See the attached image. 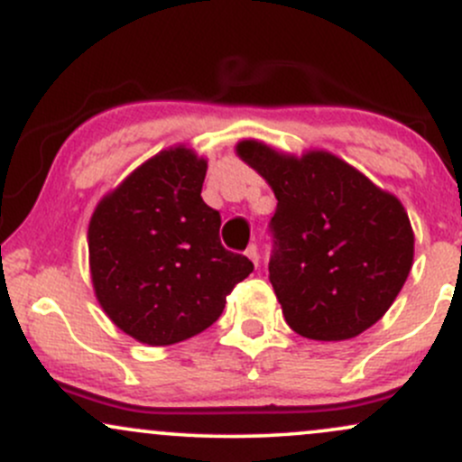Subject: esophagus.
I'll use <instances>...</instances> for the list:
<instances>
[{
    "label": "esophagus",
    "instance_id": "1",
    "mask_svg": "<svg viewBox=\"0 0 462 462\" xmlns=\"http://www.w3.org/2000/svg\"><path fill=\"white\" fill-rule=\"evenodd\" d=\"M246 257L251 259V262L255 263V266H257V263H259V251H257V246H255V245H251V246L246 248Z\"/></svg>",
    "mask_w": 462,
    "mask_h": 462
}]
</instances>
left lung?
<instances>
[{"instance_id": "left-lung-1", "label": "left lung", "mask_w": 462, "mask_h": 462, "mask_svg": "<svg viewBox=\"0 0 462 462\" xmlns=\"http://www.w3.org/2000/svg\"><path fill=\"white\" fill-rule=\"evenodd\" d=\"M236 152L277 199L268 273L290 328L338 343L375 325L412 268L402 200L328 150L297 157L245 139Z\"/></svg>"}]
</instances>
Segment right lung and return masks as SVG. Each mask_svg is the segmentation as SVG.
<instances>
[{"instance_id":"obj_1","label":"right lung","mask_w":462,"mask_h":462,"mask_svg":"<svg viewBox=\"0 0 462 462\" xmlns=\"http://www.w3.org/2000/svg\"><path fill=\"white\" fill-rule=\"evenodd\" d=\"M207 159L162 150L108 191L89 220L97 303L124 334L150 346L214 325L251 259L220 245V214L205 205Z\"/></svg>"}]
</instances>
